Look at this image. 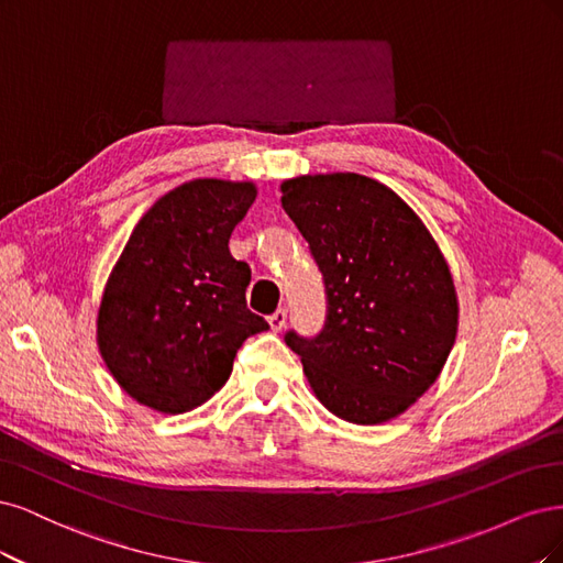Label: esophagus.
Returning a JSON list of instances; mask_svg holds the SVG:
<instances>
[{
	"label": "esophagus",
	"mask_w": 563,
	"mask_h": 563,
	"mask_svg": "<svg viewBox=\"0 0 563 563\" xmlns=\"http://www.w3.org/2000/svg\"><path fill=\"white\" fill-rule=\"evenodd\" d=\"M268 324H271V330H274V332H280L285 324H287V311H285V308H278L276 313H271L268 316Z\"/></svg>",
	"instance_id": "34e87169"
}]
</instances>
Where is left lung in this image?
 <instances>
[{"mask_svg": "<svg viewBox=\"0 0 563 563\" xmlns=\"http://www.w3.org/2000/svg\"><path fill=\"white\" fill-rule=\"evenodd\" d=\"M280 191L328 295L322 332H287L285 343L339 419L390 421L438 380L456 341L449 264L419 214L372 177L301 175Z\"/></svg>", "mask_w": 563, "mask_h": 563, "instance_id": "8db88e82", "label": "left lung"}]
</instances>
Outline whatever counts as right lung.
Returning a JSON list of instances; mask_svg holds the SVG:
<instances>
[{"instance_id":"1","label":"right lung","mask_w":563,"mask_h":563,"mask_svg":"<svg viewBox=\"0 0 563 563\" xmlns=\"http://www.w3.org/2000/svg\"><path fill=\"white\" fill-rule=\"evenodd\" d=\"M257 187L191 179L142 214L107 278L98 349L133 400L161 413L208 402L268 322L245 303L250 266L229 252Z\"/></svg>"}]
</instances>
